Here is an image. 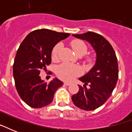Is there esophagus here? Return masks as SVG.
Wrapping results in <instances>:
<instances>
[{
  "label": "esophagus",
  "instance_id": "34e87169",
  "mask_svg": "<svg viewBox=\"0 0 132 132\" xmlns=\"http://www.w3.org/2000/svg\"><path fill=\"white\" fill-rule=\"evenodd\" d=\"M64 85H66V86H70V83H68V82H64Z\"/></svg>",
  "mask_w": 132,
  "mask_h": 132
}]
</instances>
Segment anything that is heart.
<instances>
[{"label": "heart", "mask_w": 132, "mask_h": 132, "mask_svg": "<svg viewBox=\"0 0 132 132\" xmlns=\"http://www.w3.org/2000/svg\"><path fill=\"white\" fill-rule=\"evenodd\" d=\"M71 46L78 55L82 56L86 53L88 47L84 41L81 40H74L71 42ZM62 47L61 43H57L54 46L51 51V58L53 60L58 59L59 53ZM95 61V56L89 54L85 57V62L88 64H93ZM81 73L80 68L74 64L69 63H62L56 68V74L59 78L64 81H70L79 76Z\"/></svg>", "instance_id": "1"}]
</instances>
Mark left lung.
I'll use <instances>...</instances> for the list:
<instances>
[{
	"instance_id": "left-lung-1",
	"label": "left lung",
	"mask_w": 132,
	"mask_h": 132,
	"mask_svg": "<svg viewBox=\"0 0 132 132\" xmlns=\"http://www.w3.org/2000/svg\"><path fill=\"white\" fill-rule=\"evenodd\" d=\"M75 38L89 42L96 53L94 67L79 79L84 83L79 86L78 92L72 96L77 107L84 110H94L101 106L111 96L119 78V68L114 50L108 40L99 34L88 31L73 34ZM86 85H89L88 89Z\"/></svg>"
}]
</instances>
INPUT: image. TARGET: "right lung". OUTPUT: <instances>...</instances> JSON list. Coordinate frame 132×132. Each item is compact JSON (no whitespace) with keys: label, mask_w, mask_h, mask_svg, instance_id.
Here are the masks:
<instances>
[{"label":"right lung","mask_w":132,"mask_h":132,"mask_svg":"<svg viewBox=\"0 0 132 132\" xmlns=\"http://www.w3.org/2000/svg\"><path fill=\"white\" fill-rule=\"evenodd\" d=\"M70 35L46 29L35 30L20 45L13 65V78L18 93L29 106L40 108L48 105L63 85L57 78L44 82L39 75L51 63L54 46Z\"/></svg>","instance_id":"right-lung-1"}]
</instances>
